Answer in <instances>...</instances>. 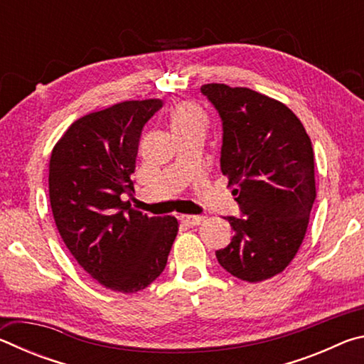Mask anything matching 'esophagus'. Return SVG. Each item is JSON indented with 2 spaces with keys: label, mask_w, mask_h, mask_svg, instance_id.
I'll list each match as a JSON object with an SVG mask.
<instances>
[{
  "label": "esophagus",
  "mask_w": 364,
  "mask_h": 364,
  "mask_svg": "<svg viewBox=\"0 0 364 364\" xmlns=\"http://www.w3.org/2000/svg\"><path fill=\"white\" fill-rule=\"evenodd\" d=\"M180 221L183 225L186 226H196V225H200L202 220H204V217H200V215H180Z\"/></svg>",
  "instance_id": "1"
}]
</instances>
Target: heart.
<instances>
[{"label":"heart","mask_w":364,"mask_h":364,"mask_svg":"<svg viewBox=\"0 0 364 364\" xmlns=\"http://www.w3.org/2000/svg\"><path fill=\"white\" fill-rule=\"evenodd\" d=\"M171 127H173L175 133L181 130H188V128H205L207 117L200 106H197L193 101H181L171 109L170 114Z\"/></svg>","instance_id":"1"}]
</instances>
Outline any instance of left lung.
I'll list each match as a JSON object with an SVG mask.
<instances>
[{"label":"left lung","mask_w":364,"mask_h":364,"mask_svg":"<svg viewBox=\"0 0 364 364\" xmlns=\"http://www.w3.org/2000/svg\"><path fill=\"white\" fill-rule=\"evenodd\" d=\"M223 122L221 173L241 207L234 236L217 250L228 273L260 282L282 273L304 242L316 199L315 160L304 125L286 104L250 88L200 86Z\"/></svg>","instance_id":"left-lung-1"}]
</instances>
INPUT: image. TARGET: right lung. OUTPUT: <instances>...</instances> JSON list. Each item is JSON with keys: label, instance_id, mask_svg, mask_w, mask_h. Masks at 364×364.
Returning a JSON list of instances; mask_svg holds the SVG:
<instances>
[{"label": "right lung", "instance_id": "add662e5", "mask_svg": "<svg viewBox=\"0 0 364 364\" xmlns=\"http://www.w3.org/2000/svg\"><path fill=\"white\" fill-rule=\"evenodd\" d=\"M162 100L123 101L80 117L49 157V202L65 247L91 278L133 294L165 269L178 220L132 208L139 136Z\"/></svg>", "mask_w": 364, "mask_h": 364}]
</instances>
